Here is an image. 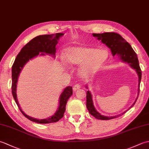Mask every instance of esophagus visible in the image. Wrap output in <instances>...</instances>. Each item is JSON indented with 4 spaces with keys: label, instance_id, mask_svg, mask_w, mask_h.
I'll return each mask as SVG.
<instances>
[{
    "label": "esophagus",
    "instance_id": "34e87169",
    "mask_svg": "<svg viewBox=\"0 0 149 149\" xmlns=\"http://www.w3.org/2000/svg\"><path fill=\"white\" fill-rule=\"evenodd\" d=\"M80 85L79 84H75L74 86V87H73V90H74V91H77V90H79L80 89Z\"/></svg>",
    "mask_w": 149,
    "mask_h": 149
}]
</instances>
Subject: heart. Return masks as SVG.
Returning a JSON list of instances; mask_svg holds the SVG:
<instances>
[{
  "mask_svg": "<svg viewBox=\"0 0 149 149\" xmlns=\"http://www.w3.org/2000/svg\"><path fill=\"white\" fill-rule=\"evenodd\" d=\"M108 58L105 49H95L87 46L71 47L65 52V61L68 65H81L79 74L83 78H89L99 70Z\"/></svg>",
  "mask_w": 149,
  "mask_h": 149,
  "instance_id": "heart-1",
  "label": "heart"
}]
</instances>
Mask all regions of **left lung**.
<instances>
[{
  "instance_id": "8db88e82",
  "label": "left lung",
  "mask_w": 149,
  "mask_h": 149,
  "mask_svg": "<svg viewBox=\"0 0 149 149\" xmlns=\"http://www.w3.org/2000/svg\"><path fill=\"white\" fill-rule=\"evenodd\" d=\"M93 36L94 37L97 38L99 40H101L103 43L106 44L107 47H108L111 49L113 56H117L119 59L122 61L127 63L131 66V68L134 69L136 72L138 76V97L136 99L132 105L129 107V109L134 105L136 102L138 97L140 93V84L141 79V69L139 65V62L138 59V57L136 54L132 49L131 45L128 42H127L120 34L115 33H104L101 34L93 33ZM86 88H88V86L86 85ZM86 107L88 111L91 115L93 116L95 118L99 120H110L113 118H115L116 117L120 116L115 115L113 116H107L102 115L95 109L93 105L92 95L90 91H88L86 93ZM126 112H123L122 115L124 114Z\"/></svg>"
}]
</instances>
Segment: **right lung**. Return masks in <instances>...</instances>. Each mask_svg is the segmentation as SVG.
<instances>
[{"instance_id": "add662e5", "label": "right lung", "mask_w": 149, "mask_h": 149, "mask_svg": "<svg viewBox=\"0 0 149 149\" xmlns=\"http://www.w3.org/2000/svg\"><path fill=\"white\" fill-rule=\"evenodd\" d=\"M63 33H56L53 34L40 35L34 38L29 43H27L18 53L13 65L12 66V94L17 106L22 114L30 120L31 121L38 123H49L59 121L64 115L66 110V104L69 98L73 93L72 87L67 86L65 88L59 97V107L56 112L51 117L44 119H36L26 115L19 105L17 97V86L19 75L20 74L24 65L33 58L38 55H51L55 57L56 48L59 38L63 36Z\"/></svg>"}]
</instances>
